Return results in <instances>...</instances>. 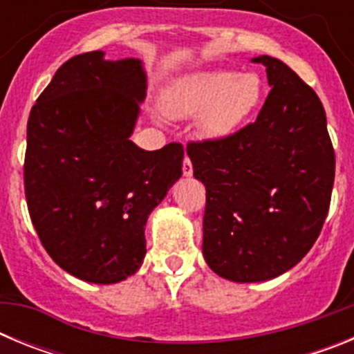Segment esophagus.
<instances>
[{
	"label": "esophagus",
	"mask_w": 354,
	"mask_h": 354,
	"mask_svg": "<svg viewBox=\"0 0 354 354\" xmlns=\"http://www.w3.org/2000/svg\"><path fill=\"white\" fill-rule=\"evenodd\" d=\"M183 174L186 175V177H189V175L193 174V165H192V159L187 158V156H184V161H183Z\"/></svg>",
	"instance_id": "1"
}]
</instances>
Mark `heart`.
<instances>
[{
    "instance_id": "1",
    "label": "heart",
    "mask_w": 354,
    "mask_h": 354,
    "mask_svg": "<svg viewBox=\"0 0 354 354\" xmlns=\"http://www.w3.org/2000/svg\"><path fill=\"white\" fill-rule=\"evenodd\" d=\"M261 80L255 74L202 71L177 77L162 93V109L171 118L200 115V133L220 138L232 133L261 99Z\"/></svg>"
}]
</instances>
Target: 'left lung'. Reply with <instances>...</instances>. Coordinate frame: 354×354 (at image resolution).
I'll return each mask as SVG.
<instances>
[{
    "label": "left lung",
    "instance_id": "1",
    "mask_svg": "<svg viewBox=\"0 0 354 354\" xmlns=\"http://www.w3.org/2000/svg\"><path fill=\"white\" fill-rule=\"evenodd\" d=\"M257 120L223 138L189 142L205 186L204 252L232 282L271 280L305 257L321 234L335 180V150L317 93L271 56Z\"/></svg>",
    "mask_w": 354,
    "mask_h": 354
}]
</instances>
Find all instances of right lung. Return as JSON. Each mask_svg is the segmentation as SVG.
I'll use <instances>...</instances> for the list:
<instances>
[{"mask_svg":"<svg viewBox=\"0 0 354 354\" xmlns=\"http://www.w3.org/2000/svg\"><path fill=\"white\" fill-rule=\"evenodd\" d=\"M142 62L83 53L65 62L28 118L24 193L31 223L62 270L117 283L145 257V223L183 175L184 149L129 140L145 97Z\"/></svg>","mask_w":354,"mask_h":354,"instance_id":"add662e5","label":"right lung"}]
</instances>
